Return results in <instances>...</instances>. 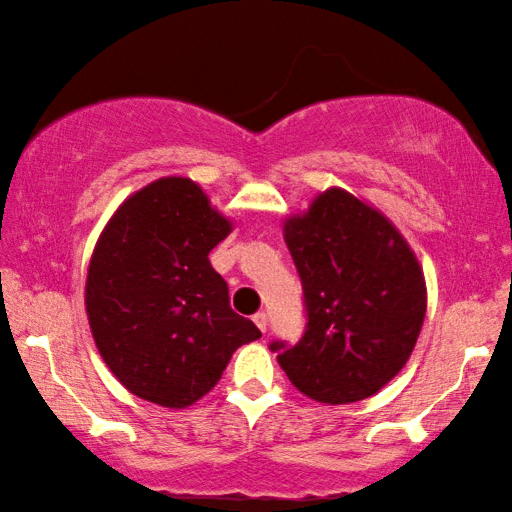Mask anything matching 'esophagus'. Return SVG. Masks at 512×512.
Here are the masks:
<instances>
[{
	"label": "esophagus",
	"instance_id": "esophagus-1",
	"mask_svg": "<svg viewBox=\"0 0 512 512\" xmlns=\"http://www.w3.org/2000/svg\"><path fill=\"white\" fill-rule=\"evenodd\" d=\"M253 320H255V325L262 329V332H266V327H268V316L264 314V311H257V314L253 316Z\"/></svg>",
	"mask_w": 512,
	"mask_h": 512
}]
</instances>
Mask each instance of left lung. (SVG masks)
I'll return each mask as SVG.
<instances>
[{
  "instance_id": "1",
  "label": "left lung",
  "mask_w": 512,
  "mask_h": 512,
  "mask_svg": "<svg viewBox=\"0 0 512 512\" xmlns=\"http://www.w3.org/2000/svg\"><path fill=\"white\" fill-rule=\"evenodd\" d=\"M284 241L305 289L307 329L277 363L320 404L379 393L406 366L427 314V282L409 241L343 187H327L305 212L289 214Z\"/></svg>"
}]
</instances>
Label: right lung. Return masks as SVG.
<instances>
[{
	"label": "right lung",
	"mask_w": 512,
	"mask_h": 512,
	"mask_svg": "<svg viewBox=\"0 0 512 512\" xmlns=\"http://www.w3.org/2000/svg\"><path fill=\"white\" fill-rule=\"evenodd\" d=\"M235 221L185 176L137 189L94 244L85 311L119 384L164 409H187L216 386L237 348L257 341L230 307L210 250Z\"/></svg>",
	"instance_id": "add662e5"
}]
</instances>
